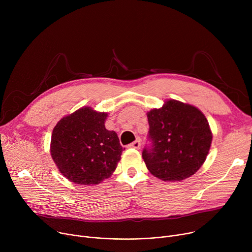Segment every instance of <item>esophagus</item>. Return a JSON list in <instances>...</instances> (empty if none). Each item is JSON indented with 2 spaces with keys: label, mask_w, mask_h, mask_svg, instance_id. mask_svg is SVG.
<instances>
[{
  "label": "esophagus",
  "mask_w": 252,
  "mask_h": 252,
  "mask_svg": "<svg viewBox=\"0 0 252 252\" xmlns=\"http://www.w3.org/2000/svg\"><path fill=\"white\" fill-rule=\"evenodd\" d=\"M128 148H133V149H136V150L139 149V148H140V139L137 138V139H135L133 142L129 143Z\"/></svg>",
  "instance_id": "obj_1"
}]
</instances>
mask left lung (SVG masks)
Wrapping results in <instances>:
<instances>
[{"label":"left lung","mask_w":252,"mask_h":252,"mask_svg":"<svg viewBox=\"0 0 252 252\" xmlns=\"http://www.w3.org/2000/svg\"><path fill=\"white\" fill-rule=\"evenodd\" d=\"M150 145L142 158L155 176L167 182L183 181L204 162L212 140L208 123L195 106L167 100L148 113Z\"/></svg>","instance_id":"8db88e82"}]
</instances>
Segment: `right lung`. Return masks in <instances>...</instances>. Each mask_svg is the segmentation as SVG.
I'll use <instances>...</instances> for the list:
<instances>
[{"label":"right lung","mask_w":252,"mask_h":252,"mask_svg":"<svg viewBox=\"0 0 252 252\" xmlns=\"http://www.w3.org/2000/svg\"><path fill=\"white\" fill-rule=\"evenodd\" d=\"M107 115L83 107L55 126L51 155L60 171L78 185H97L117 168L125 149L118 134L107 130Z\"/></svg>","instance_id":"1"}]
</instances>
